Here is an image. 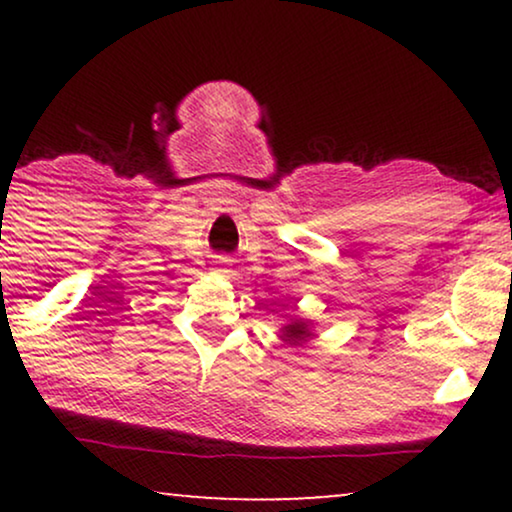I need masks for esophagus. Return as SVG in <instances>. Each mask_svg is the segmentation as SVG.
Returning a JSON list of instances; mask_svg holds the SVG:
<instances>
[{
	"mask_svg": "<svg viewBox=\"0 0 512 512\" xmlns=\"http://www.w3.org/2000/svg\"><path fill=\"white\" fill-rule=\"evenodd\" d=\"M228 258H219V261H216V268H228Z\"/></svg>",
	"mask_w": 512,
	"mask_h": 512,
	"instance_id": "34e87169",
	"label": "esophagus"
}]
</instances>
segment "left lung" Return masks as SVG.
Returning a JSON list of instances; mask_svg holds the SVG:
<instances>
[{
  "label": "left lung",
  "instance_id": "left-lung-1",
  "mask_svg": "<svg viewBox=\"0 0 512 512\" xmlns=\"http://www.w3.org/2000/svg\"><path fill=\"white\" fill-rule=\"evenodd\" d=\"M312 338V326L303 319H293L291 324L282 328V340L289 342V345H303Z\"/></svg>",
  "mask_w": 512,
  "mask_h": 512
}]
</instances>
